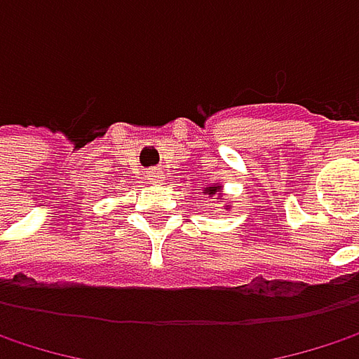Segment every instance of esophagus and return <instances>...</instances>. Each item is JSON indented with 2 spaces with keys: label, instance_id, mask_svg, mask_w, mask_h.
<instances>
[{
  "label": "esophagus",
  "instance_id": "1",
  "mask_svg": "<svg viewBox=\"0 0 359 359\" xmlns=\"http://www.w3.org/2000/svg\"><path fill=\"white\" fill-rule=\"evenodd\" d=\"M147 180H149V182H162V180H164L162 168H151V170L147 172Z\"/></svg>",
  "mask_w": 359,
  "mask_h": 359
}]
</instances>
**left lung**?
<instances>
[{
    "label": "left lung",
    "mask_w": 359,
    "mask_h": 359,
    "mask_svg": "<svg viewBox=\"0 0 359 359\" xmlns=\"http://www.w3.org/2000/svg\"><path fill=\"white\" fill-rule=\"evenodd\" d=\"M218 191H220V187H218V184H214V187H205V193H208L210 197L218 195ZM226 210H229V208H226Z\"/></svg>",
    "instance_id": "left-lung-1"
}]
</instances>
